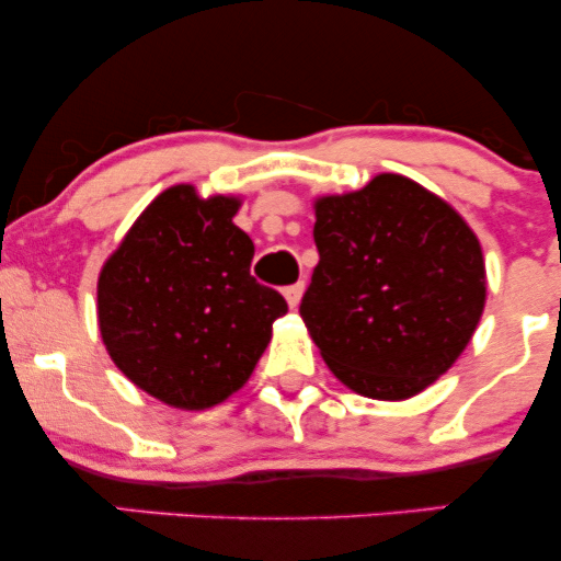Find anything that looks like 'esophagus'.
Here are the masks:
<instances>
[{
	"mask_svg": "<svg viewBox=\"0 0 561 561\" xmlns=\"http://www.w3.org/2000/svg\"><path fill=\"white\" fill-rule=\"evenodd\" d=\"M302 282H295V285H289V287H285V298H287V302H289V308H298V302H300V298H302Z\"/></svg>",
	"mask_w": 561,
	"mask_h": 561,
	"instance_id": "1",
	"label": "esophagus"
}]
</instances>
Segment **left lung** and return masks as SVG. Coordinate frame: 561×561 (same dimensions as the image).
Masks as SVG:
<instances>
[{"instance_id":"8db88e82","label":"left lung","mask_w":561,"mask_h":561,"mask_svg":"<svg viewBox=\"0 0 561 561\" xmlns=\"http://www.w3.org/2000/svg\"><path fill=\"white\" fill-rule=\"evenodd\" d=\"M319 266L300 317L334 377L379 401L427 388L465 351L485 263L450 205L398 173L317 203Z\"/></svg>"}]
</instances>
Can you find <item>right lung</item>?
Instances as JSON below:
<instances>
[{
	"label": "right lung",
	"instance_id": "obj_1",
	"mask_svg": "<svg viewBox=\"0 0 561 561\" xmlns=\"http://www.w3.org/2000/svg\"><path fill=\"white\" fill-rule=\"evenodd\" d=\"M234 197L179 184L147 205L96 285L107 353L137 388L176 409L240 390L287 300L250 274L253 240Z\"/></svg>",
	"mask_w": 561,
	"mask_h": 561
}]
</instances>
